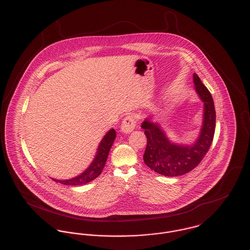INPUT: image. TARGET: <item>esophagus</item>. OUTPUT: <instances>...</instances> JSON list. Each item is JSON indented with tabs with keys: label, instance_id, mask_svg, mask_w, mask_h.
<instances>
[{
	"label": "esophagus",
	"instance_id": "34e87169",
	"mask_svg": "<svg viewBox=\"0 0 250 250\" xmlns=\"http://www.w3.org/2000/svg\"><path fill=\"white\" fill-rule=\"evenodd\" d=\"M136 126V119L132 115H127L122 122L121 130L124 133H130Z\"/></svg>",
	"mask_w": 250,
	"mask_h": 250
}]
</instances>
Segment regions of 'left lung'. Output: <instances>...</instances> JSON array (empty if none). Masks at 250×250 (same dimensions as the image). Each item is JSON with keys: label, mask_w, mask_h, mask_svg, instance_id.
<instances>
[{"label": "left lung", "mask_w": 250, "mask_h": 250, "mask_svg": "<svg viewBox=\"0 0 250 250\" xmlns=\"http://www.w3.org/2000/svg\"><path fill=\"white\" fill-rule=\"evenodd\" d=\"M193 82L204 104L202 129L195 143L191 145L170 143L165 132L158 124L152 122L151 117L142 124L147 138L144 163L155 172L167 177L180 176L195 168L208 152L214 139L215 110L213 97L196 73L193 75Z\"/></svg>", "instance_id": "obj_1"}]
</instances>
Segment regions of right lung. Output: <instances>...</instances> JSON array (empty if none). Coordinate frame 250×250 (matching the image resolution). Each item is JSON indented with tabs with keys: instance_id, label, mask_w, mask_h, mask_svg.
<instances>
[{
	"instance_id": "1",
	"label": "right lung",
	"mask_w": 250,
	"mask_h": 250,
	"mask_svg": "<svg viewBox=\"0 0 250 250\" xmlns=\"http://www.w3.org/2000/svg\"><path fill=\"white\" fill-rule=\"evenodd\" d=\"M115 137H116V132L113 128L107 132L99 143V146L93 162L83 173H81L77 177L68 179V180H55V179H52V180L66 186H82L95 180L96 177H98L101 174L102 169L104 168L107 161L108 152L113 144Z\"/></svg>"
}]
</instances>
